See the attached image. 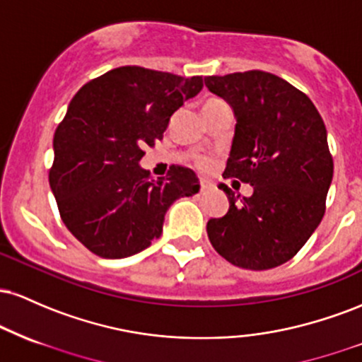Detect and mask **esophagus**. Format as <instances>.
<instances>
[{"label": "esophagus", "instance_id": "1", "mask_svg": "<svg viewBox=\"0 0 362 362\" xmlns=\"http://www.w3.org/2000/svg\"><path fill=\"white\" fill-rule=\"evenodd\" d=\"M213 189H214L213 182L204 180V178H202V180H201V192H207V190H213Z\"/></svg>", "mask_w": 362, "mask_h": 362}]
</instances>
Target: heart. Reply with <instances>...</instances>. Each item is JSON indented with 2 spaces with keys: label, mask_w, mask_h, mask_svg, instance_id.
<instances>
[{
  "label": "heart",
  "mask_w": 362,
  "mask_h": 362,
  "mask_svg": "<svg viewBox=\"0 0 362 362\" xmlns=\"http://www.w3.org/2000/svg\"><path fill=\"white\" fill-rule=\"evenodd\" d=\"M219 105H224V103H223L221 100H216V98H213V100H207V102L204 103V107H202V109H213V107H219ZM197 163L201 165V167H206L207 161L202 160V158H199Z\"/></svg>",
  "instance_id": "obj_1"
}]
</instances>
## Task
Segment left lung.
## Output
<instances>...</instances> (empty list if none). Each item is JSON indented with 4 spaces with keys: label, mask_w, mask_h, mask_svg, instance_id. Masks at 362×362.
Wrapping results in <instances>:
<instances>
[{
    "label": "left lung",
    "mask_w": 362,
    "mask_h": 362,
    "mask_svg": "<svg viewBox=\"0 0 362 362\" xmlns=\"http://www.w3.org/2000/svg\"><path fill=\"white\" fill-rule=\"evenodd\" d=\"M204 83L236 119L223 175L253 187L250 197L238 199L221 185L230 209L207 221V236L236 267H277L301 250L325 214L334 177L325 124L313 102L276 74L255 69Z\"/></svg>",
    "instance_id": "8db88e82"
}]
</instances>
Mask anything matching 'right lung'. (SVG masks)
<instances>
[{
    "label": "right lung",
    "instance_id": "obj_1",
    "mask_svg": "<svg viewBox=\"0 0 362 362\" xmlns=\"http://www.w3.org/2000/svg\"><path fill=\"white\" fill-rule=\"evenodd\" d=\"M202 86V76L124 66L74 95L54 134L49 184L62 223L95 255L124 259L148 248L170 206L199 192L190 168L173 165L167 178H153L139 161Z\"/></svg>",
    "mask_w": 362,
    "mask_h": 362
}]
</instances>
